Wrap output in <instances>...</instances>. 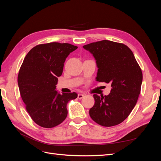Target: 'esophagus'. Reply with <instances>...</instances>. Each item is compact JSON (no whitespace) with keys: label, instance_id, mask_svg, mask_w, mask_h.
I'll list each match as a JSON object with an SVG mask.
<instances>
[{"label":"esophagus","instance_id":"34e87169","mask_svg":"<svg viewBox=\"0 0 161 161\" xmlns=\"http://www.w3.org/2000/svg\"><path fill=\"white\" fill-rule=\"evenodd\" d=\"M84 97V94H80L79 93V95H78V98H79V99H81Z\"/></svg>","mask_w":161,"mask_h":161}]
</instances>
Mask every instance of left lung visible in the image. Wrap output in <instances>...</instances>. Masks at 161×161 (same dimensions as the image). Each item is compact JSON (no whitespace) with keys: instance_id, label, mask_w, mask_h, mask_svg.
I'll list each match as a JSON object with an SVG mask.
<instances>
[{"instance_id":"left-lung-1","label":"left lung","mask_w":161,"mask_h":161,"mask_svg":"<svg viewBox=\"0 0 161 161\" xmlns=\"http://www.w3.org/2000/svg\"><path fill=\"white\" fill-rule=\"evenodd\" d=\"M96 60V80L110 83L108 95H93L89 115L98 124L111 127L122 122L135 107L140 93L142 73L130 48L123 43L102 40L83 46Z\"/></svg>"}]
</instances>
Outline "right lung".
<instances>
[{
    "mask_svg": "<svg viewBox=\"0 0 161 161\" xmlns=\"http://www.w3.org/2000/svg\"><path fill=\"white\" fill-rule=\"evenodd\" d=\"M77 46L51 42L37 45L24 58L18 75L19 91L31 119L43 128L60 124L67 117V104L76 92L56 91L66 58Z\"/></svg>",
    "mask_w": 161,
    "mask_h": 161,
    "instance_id": "add662e5",
    "label": "right lung"
}]
</instances>
